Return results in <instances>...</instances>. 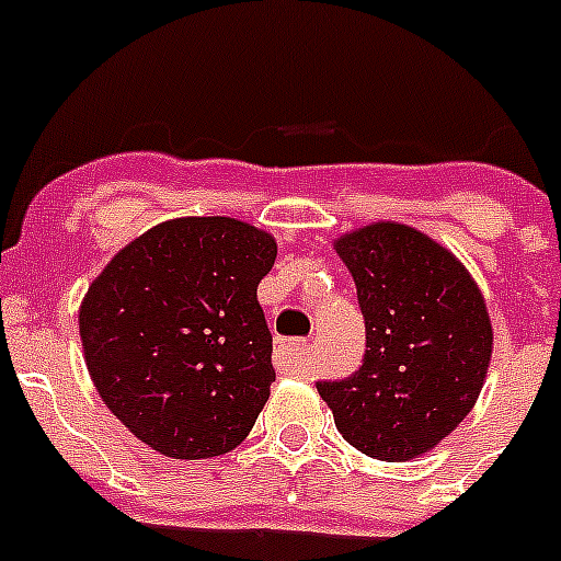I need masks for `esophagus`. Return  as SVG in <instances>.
<instances>
[{"mask_svg":"<svg viewBox=\"0 0 561 561\" xmlns=\"http://www.w3.org/2000/svg\"><path fill=\"white\" fill-rule=\"evenodd\" d=\"M308 351V342L306 339H280V342H275V358H277V367L284 369H297L300 367L302 356H306Z\"/></svg>","mask_w":561,"mask_h":561,"instance_id":"obj_1","label":"esophagus"}]
</instances>
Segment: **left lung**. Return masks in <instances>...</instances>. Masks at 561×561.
<instances>
[{
	"label": "left lung",
	"instance_id": "left-lung-1",
	"mask_svg": "<svg viewBox=\"0 0 561 561\" xmlns=\"http://www.w3.org/2000/svg\"><path fill=\"white\" fill-rule=\"evenodd\" d=\"M358 289L367 353L356 375L320 381L339 434L381 461L428 454L479 400L492 322L467 266L423 230L373 222L333 241Z\"/></svg>",
	"mask_w": 561,
	"mask_h": 561
}]
</instances>
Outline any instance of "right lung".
<instances>
[{
    "label": "right lung",
    "mask_w": 561,
    "mask_h": 561,
    "mask_svg": "<svg viewBox=\"0 0 561 561\" xmlns=\"http://www.w3.org/2000/svg\"><path fill=\"white\" fill-rule=\"evenodd\" d=\"M277 241L230 217L156 225L107 261L80 302L82 356L102 403L169 459L244 442L275 381L259 306Z\"/></svg>",
    "instance_id": "obj_1"
}]
</instances>
